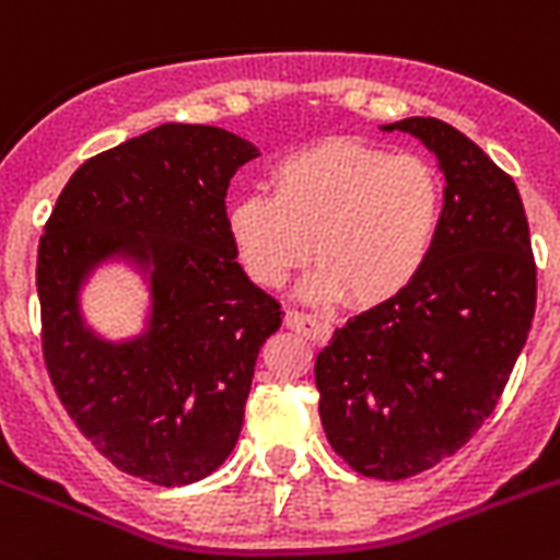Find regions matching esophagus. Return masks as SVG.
Here are the masks:
<instances>
[{"instance_id": "obj_1", "label": "esophagus", "mask_w": 560, "mask_h": 560, "mask_svg": "<svg viewBox=\"0 0 560 560\" xmlns=\"http://www.w3.org/2000/svg\"><path fill=\"white\" fill-rule=\"evenodd\" d=\"M288 327H293V330H299L302 336H307V339H319L322 334H325V325H322L316 316H311V313H302V311H288Z\"/></svg>"}]
</instances>
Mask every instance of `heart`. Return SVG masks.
<instances>
[{
	"label": "heart",
	"mask_w": 560,
	"mask_h": 560,
	"mask_svg": "<svg viewBox=\"0 0 560 560\" xmlns=\"http://www.w3.org/2000/svg\"><path fill=\"white\" fill-rule=\"evenodd\" d=\"M440 218V177L422 158L327 140L276 163L270 192L235 198L226 230L261 288H284L313 249L319 267L304 279V299L327 304L351 293L357 304H380L420 276Z\"/></svg>",
	"instance_id": "obj_1"
}]
</instances>
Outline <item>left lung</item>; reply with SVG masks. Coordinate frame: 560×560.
Here are the masks:
<instances>
[{
  "instance_id": "obj_1",
  "label": "left lung",
  "mask_w": 560,
  "mask_h": 560,
  "mask_svg": "<svg viewBox=\"0 0 560 560\" xmlns=\"http://www.w3.org/2000/svg\"><path fill=\"white\" fill-rule=\"evenodd\" d=\"M438 158L443 218L406 290L336 327L316 357L319 417L353 471L402 480L452 457L501 399L535 316L515 180L438 117L380 126Z\"/></svg>"
}]
</instances>
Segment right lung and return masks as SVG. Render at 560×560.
Masks as SVG:
<instances>
[{
    "label": "right lung",
    "instance_id": "1",
    "mask_svg": "<svg viewBox=\"0 0 560 560\" xmlns=\"http://www.w3.org/2000/svg\"><path fill=\"white\" fill-rule=\"evenodd\" d=\"M258 158L218 126L163 122L85 161L57 198L36 258L43 353L77 429L126 475L203 480L233 454L261 345L281 304L249 281L226 189ZM103 266L148 290L141 330H93L82 293Z\"/></svg>",
    "mask_w": 560,
    "mask_h": 560
}]
</instances>
